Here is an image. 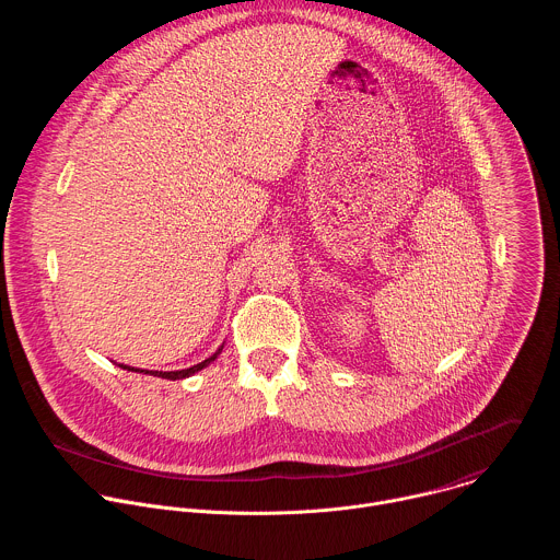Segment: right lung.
<instances>
[{
    "mask_svg": "<svg viewBox=\"0 0 560 560\" xmlns=\"http://www.w3.org/2000/svg\"><path fill=\"white\" fill-rule=\"evenodd\" d=\"M221 350H217L212 357H208L206 361H201V363H197V365H192V368H188V370H175V372H159V370H137V368H130V365H124V363H119V368H124V370H128V372H143V374H152V376H162V378H171V381H177V378H186V376H190V374H195V372H199V370H203L206 365H210L214 359H217V354H219Z\"/></svg>",
    "mask_w": 560,
    "mask_h": 560,
    "instance_id": "right-lung-1",
    "label": "right lung"
}]
</instances>
